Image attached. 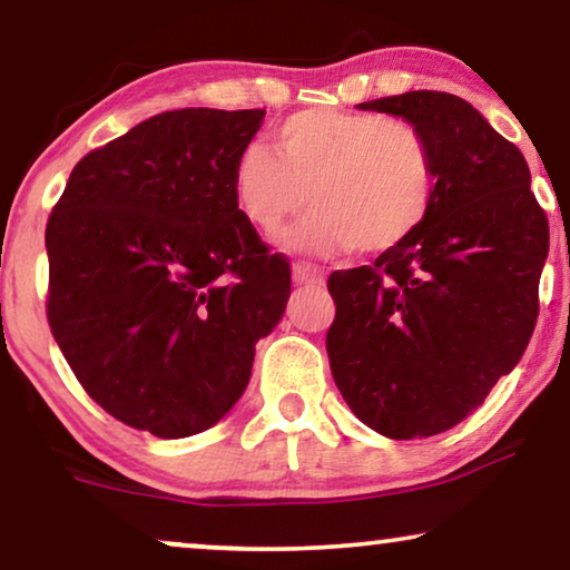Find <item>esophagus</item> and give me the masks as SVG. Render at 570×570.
Here are the masks:
<instances>
[{
	"label": "esophagus",
	"instance_id": "34e87169",
	"mask_svg": "<svg viewBox=\"0 0 570 570\" xmlns=\"http://www.w3.org/2000/svg\"><path fill=\"white\" fill-rule=\"evenodd\" d=\"M293 279L298 285H324V275L311 264H293Z\"/></svg>",
	"mask_w": 570,
	"mask_h": 570
}]
</instances>
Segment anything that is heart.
Returning a JSON list of instances; mask_svg holds the SVG:
<instances>
[{"label": "heart", "mask_w": 570, "mask_h": 570, "mask_svg": "<svg viewBox=\"0 0 570 570\" xmlns=\"http://www.w3.org/2000/svg\"><path fill=\"white\" fill-rule=\"evenodd\" d=\"M308 194L316 213L285 238L287 246L392 254L433 215L439 163L431 139L402 116L306 108L275 129V150L248 145L233 163V199L262 236L301 215Z\"/></svg>", "instance_id": "heart-1"}]
</instances>
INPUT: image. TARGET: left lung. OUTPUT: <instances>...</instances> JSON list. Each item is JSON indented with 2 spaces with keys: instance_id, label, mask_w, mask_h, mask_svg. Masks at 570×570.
Returning a JSON list of instances; mask_svg holds the SVG:
<instances>
[{
  "instance_id": "obj_1",
  "label": "left lung",
  "mask_w": 570,
  "mask_h": 570,
  "mask_svg": "<svg viewBox=\"0 0 570 570\" xmlns=\"http://www.w3.org/2000/svg\"><path fill=\"white\" fill-rule=\"evenodd\" d=\"M357 108L415 121L439 163L425 228L330 275L326 353L350 410L386 439H428L480 407L524 355L540 314L548 215L519 147L466 100L412 90Z\"/></svg>"
}]
</instances>
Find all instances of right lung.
Listing matches in <instances>:
<instances>
[{"mask_svg":"<svg viewBox=\"0 0 570 570\" xmlns=\"http://www.w3.org/2000/svg\"><path fill=\"white\" fill-rule=\"evenodd\" d=\"M262 108H178L77 163L49 223L46 316L108 415L158 439L213 428L252 376L291 295L233 199Z\"/></svg>","mask_w":570,"mask_h":570,"instance_id":"add662e5","label":"right lung"}]
</instances>
